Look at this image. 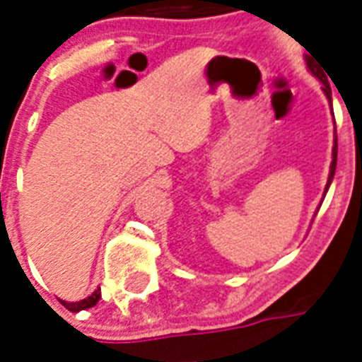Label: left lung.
Segmentation results:
<instances>
[{"mask_svg": "<svg viewBox=\"0 0 362 362\" xmlns=\"http://www.w3.org/2000/svg\"><path fill=\"white\" fill-rule=\"evenodd\" d=\"M306 65H308L310 73H312L315 78H320V82H323V92H325L327 99H331V86H329V81H327V75L323 73V69L312 64L310 59H306ZM337 156H338V139L334 136V146H332V163H331V170H329V180H327L325 192L329 189V186H331L332 178H334V170H337Z\"/></svg>", "mask_w": 362, "mask_h": 362, "instance_id": "1", "label": "left lung"}]
</instances>
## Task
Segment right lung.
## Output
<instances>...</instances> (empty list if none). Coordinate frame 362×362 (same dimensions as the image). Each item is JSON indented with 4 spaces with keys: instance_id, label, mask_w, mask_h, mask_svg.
Wrapping results in <instances>:
<instances>
[{
    "instance_id": "add662e5",
    "label": "right lung",
    "mask_w": 362,
    "mask_h": 362,
    "mask_svg": "<svg viewBox=\"0 0 362 362\" xmlns=\"http://www.w3.org/2000/svg\"><path fill=\"white\" fill-rule=\"evenodd\" d=\"M101 289H95V291L90 295V297L82 298V300H78V303H67V300H59V303L64 304L65 308L69 310V312H81V310H86V308H92V306H95L98 304V300L101 298Z\"/></svg>"
}]
</instances>
